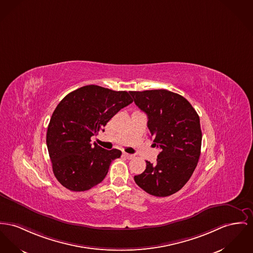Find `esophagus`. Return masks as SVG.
I'll return each instance as SVG.
<instances>
[{"mask_svg": "<svg viewBox=\"0 0 253 253\" xmlns=\"http://www.w3.org/2000/svg\"><path fill=\"white\" fill-rule=\"evenodd\" d=\"M123 155H124L126 158H127V159H132V158L134 157L133 154H129V153H126V152H124Z\"/></svg>", "mask_w": 253, "mask_h": 253, "instance_id": "esophagus-1", "label": "esophagus"}]
</instances>
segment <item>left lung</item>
I'll return each instance as SVG.
<instances>
[{
    "label": "left lung",
    "instance_id": "obj_1",
    "mask_svg": "<svg viewBox=\"0 0 253 253\" xmlns=\"http://www.w3.org/2000/svg\"><path fill=\"white\" fill-rule=\"evenodd\" d=\"M135 104L148 116L153 146L160 149L156 162L135 175L136 184L155 197L179 191L198 165L202 148L200 117L184 97L168 90L130 91Z\"/></svg>",
    "mask_w": 253,
    "mask_h": 253
}]
</instances>
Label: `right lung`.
Returning a JSON list of instances; mask_svg holds the SVG:
<instances>
[{
	"mask_svg": "<svg viewBox=\"0 0 253 253\" xmlns=\"http://www.w3.org/2000/svg\"><path fill=\"white\" fill-rule=\"evenodd\" d=\"M132 101L126 91L86 85L69 93L57 104L46 143L53 174L61 185L83 192L104 179L111 162L122 152L91 144V137L104 131L108 121Z\"/></svg>",
	"mask_w": 253,
	"mask_h": 253,
	"instance_id": "obj_1",
	"label": "right lung"
}]
</instances>
